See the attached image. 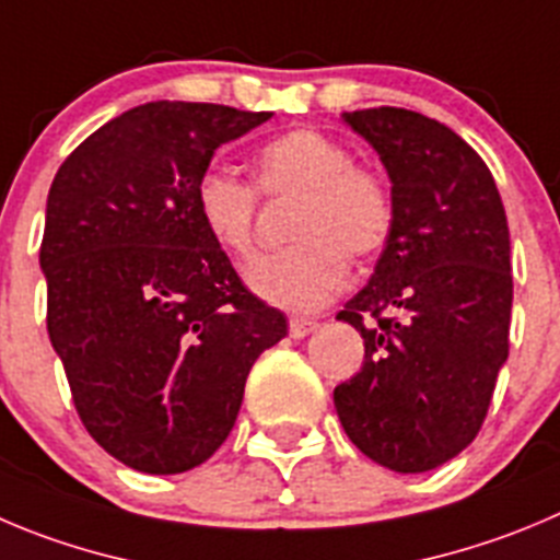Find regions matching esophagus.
Wrapping results in <instances>:
<instances>
[{
	"mask_svg": "<svg viewBox=\"0 0 560 560\" xmlns=\"http://www.w3.org/2000/svg\"><path fill=\"white\" fill-rule=\"evenodd\" d=\"M317 328V320H310V317H290V337L304 339L310 337Z\"/></svg>",
	"mask_w": 560,
	"mask_h": 560,
	"instance_id": "34e87169",
	"label": "esophagus"
}]
</instances>
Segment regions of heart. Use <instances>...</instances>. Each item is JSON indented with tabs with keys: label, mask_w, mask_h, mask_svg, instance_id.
<instances>
[{
	"label": "heart",
	"mask_w": 560,
	"mask_h": 560,
	"mask_svg": "<svg viewBox=\"0 0 560 560\" xmlns=\"http://www.w3.org/2000/svg\"><path fill=\"white\" fill-rule=\"evenodd\" d=\"M259 192L295 196L287 234L295 243L259 256L245 273L268 304L312 312L342 287L351 259L368 262L389 245L398 201L384 171L353 162L351 145L315 127L268 140L254 156V185L209 168L196 182V215L232 259H248Z\"/></svg>",
	"instance_id": "1"
}]
</instances>
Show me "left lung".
<instances>
[{
	"label": "left lung",
	"instance_id": "8db88e82",
	"mask_svg": "<svg viewBox=\"0 0 560 560\" xmlns=\"http://www.w3.org/2000/svg\"><path fill=\"white\" fill-rule=\"evenodd\" d=\"M342 118L381 154L398 221L337 315L362 334L364 362L334 406L364 456L425 472L478 436L509 359V221L492 171L445 124L404 107Z\"/></svg>",
	"mask_w": 560,
	"mask_h": 560
}]
</instances>
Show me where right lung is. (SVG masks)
Masks as SVG:
<instances>
[{
	"mask_svg": "<svg viewBox=\"0 0 560 560\" xmlns=\"http://www.w3.org/2000/svg\"><path fill=\"white\" fill-rule=\"evenodd\" d=\"M149 102L82 140L46 201V328L77 415L127 467L176 475L226 442L245 378L287 317L254 295L196 215L221 143L265 124Z\"/></svg>",
	"mask_w": 560,
	"mask_h": 560,
	"instance_id": "add662e5",
	"label": "right lung"
}]
</instances>
